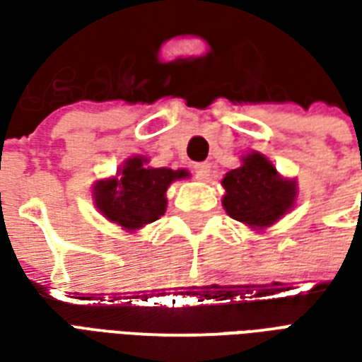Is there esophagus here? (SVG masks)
I'll return each instance as SVG.
<instances>
[{
    "label": "esophagus",
    "mask_w": 362,
    "mask_h": 362,
    "mask_svg": "<svg viewBox=\"0 0 362 362\" xmlns=\"http://www.w3.org/2000/svg\"><path fill=\"white\" fill-rule=\"evenodd\" d=\"M194 173H196L197 178L205 180V178L209 176V173H211V165H209V163H196V165H194Z\"/></svg>",
    "instance_id": "esophagus-1"
}]
</instances>
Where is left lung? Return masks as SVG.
<instances>
[{"label": "left lung", "instance_id": "obj_1", "mask_svg": "<svg viewBox=\"0 0 362 362\" xmlns=\"http://www.w3.org/2000/svg\"><path fill=\"white\" fill-rule=\"evenodd\" d=\"M225 188L223 207L228 217L252 230H266L287 215L296 204L295 178L277 173L272 160L258 151L243 157V165L221 180Z\"/></svg>", "mask_w": 362, "mask_h": 362}]
</instances>
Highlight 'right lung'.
Wrapping results in <instances>:
<instances>
[{
  "mask_svg": "<svg viewBox=\"0 0 362 362\" xmlns=\"http://www.w3.org/2000/svg\"><path fill=\"white\" fill-rule=\"evenodd\" d=\"M186 168H153L149 158L135 155L124 160L116 176L96 180L93 204L106 219L126 233L160 219L166 211V189L176 180H186Z\"/></svg>",
  "mask_w": 362,
  "mask_h": 362,
  "instance_id": "add662e5",
  "label": "right lung"
}]
</instances>
